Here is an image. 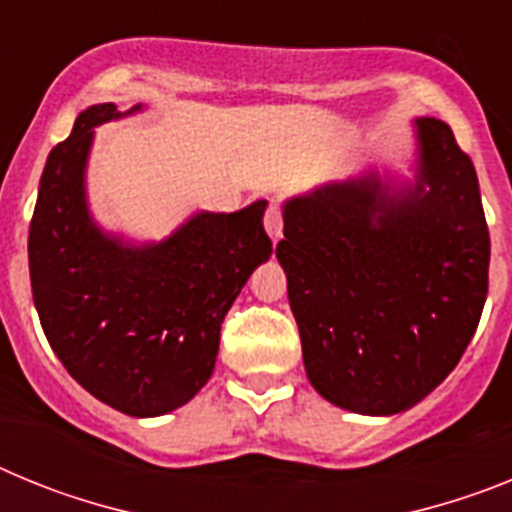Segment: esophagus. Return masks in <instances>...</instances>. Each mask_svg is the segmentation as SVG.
<instances>
[{
  "label": "esophagus",
  "mask_w": 512,
  "mask_h": 512,
  "mask_svg": "<svg viewBox=\"0 0 512 512\" xmlns=\"http://www.w3.org/2000/svg\"><path fill=\"white\" fill-rule=\"evenodd\" d=\"M264 225H266V233L271 235V241L277 243L282 238V228H284V220H282V205L277 200H271L269 207H266V215H264Z\"/></svg>",
  "instance_id": "obj_1"
}]
</instances>
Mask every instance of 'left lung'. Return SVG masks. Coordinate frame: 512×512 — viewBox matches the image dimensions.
Masks as SVG:
<instances>
[{
	"label": "left lung",
	"instance_id": "obj_1",
	"mask_svg": "<svg viewBox=\"0 0 512 512\" xmlns=\"http://www.w3.org/2000/svg\"><path fill=\"white\" fill-rule=\"evenodd\" d=\"M418 182L328 184L284 205L277 259L307 379L338 408L395 415L459 364L487 297L490 230L454 130L415 120Z\"/></svg>",
	"mask_w": 512,
	"mask_h": 512
}]
</instances>
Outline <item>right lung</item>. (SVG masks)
Listing matches in <instances>:
<instances>
[{
  "instance_id": "add662e5",
  "label": "right lung",
  "mask_w": 512,
  "mask_h": 512,
  "mask_svg": "<svg viewBox=\"0 0 512 512\" xmlns=\"http://www.w3.org/2000/svg\"><path fill=\"white\" fill-rule=\"evenodd\" d=\"M120 115L117 104H94L51 151L27 259L40 325L66 372L104 405L151 418L205 387L220 325L271 256V238L264 200L228 215L200 212L156 246L104 235L87 212L84 166L92 130Z\"/></svg>"
}]
</instances>
